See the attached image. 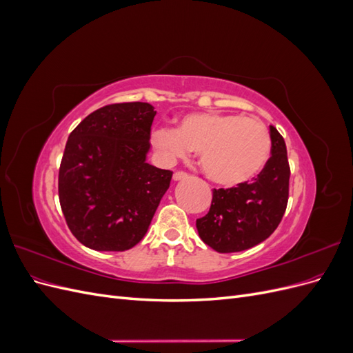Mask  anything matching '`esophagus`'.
<instances>
[{
	"label": "esophagus",
	"instance_id": "34e87169",
	"mask_svg": "<svg viewBox=\"0 0 353 353\" xmlns=\"http://www.w3.org/2000/svg\"><path fill=\"white\" fill-rule=\"evenodd\" d=\"M188 175L187 172H184V170H176V172L174 174V179L175 181H181V179H185Z\"/></svg>",
	"mask_w": 353,
	"mask_h": 353
}]
</instances>
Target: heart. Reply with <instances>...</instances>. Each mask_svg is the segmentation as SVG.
Instances as JSON below:
<instances>
[{
  "label": "heart",
  "instance_id": "b5f03b06",
  "mask_svg": "<svg viewBox=\"0 0 353 353\" xmlns=\"http://www.w3.org/2000/svg\"><path fill=\"white\" fill-rule=\"evenodd\" d=\"M156 153L172 163L199 152L201 170L212 183L236 187L258 175L271 156V135L261 121L232 113H190L175 130L152 134Z\"/></svg>",
  "mask_w": 353,
  "mask_h": 353
}]
</instances>
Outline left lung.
I'll use <instances>...</instances> for the list:
<instances>
[{
	"label": "left lung",
	"mask_w": 353,
	"mask_h": 353,
	"mask_svg": "<svg viewBox=\"0 0 353 353\" xmlns=\"http://www.w3.org/2000/svg\"><path fill=\"white\" fill-rule=\"evenodd\" d=\"M271 157L253 178L231 188H213L212 205L196 221L200 239L219 253L248 250L268 239L281 222L288 201V166L284 138L270 126Z\"/></svg>",
	"instance_id": "1"
}]
</instances>
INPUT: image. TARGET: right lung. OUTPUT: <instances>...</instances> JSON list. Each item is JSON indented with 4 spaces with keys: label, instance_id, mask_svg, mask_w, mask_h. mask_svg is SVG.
I'll return each instance as SVG.
<instances>
[{
    "label": "right lung",
    "instance_id": "add662e5",
    "mask_svg": "<svg viewBox=\"0 0 353 353\" xmlns=\"http://www.w3.org/2000/svg\"><path fill=\"white\" fill-rule=\"evenodd\" d=\"M154 108L116 103L92 112L70 132L59 169L66 223L83 245L123 252L145 236L172 170L145 162Z\"/></svg>",
    "mask_w": 353,
    "mask_h": 353
}]
</instances>
